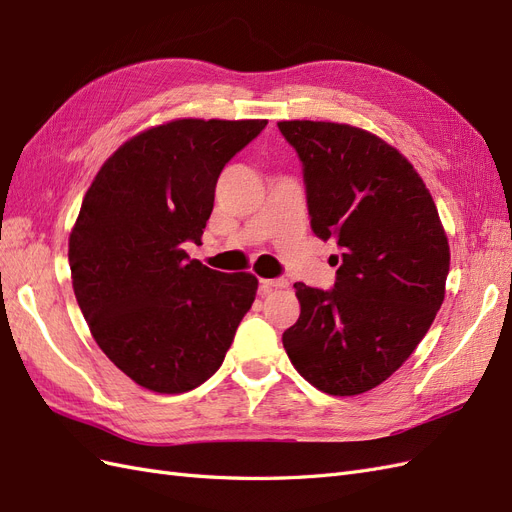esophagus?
<instances>
[{"instance_id": "obj_1", "label": "esophagus", "mask_w": 512, "mask_h": 512, "mask_svg": "<svg viewBox=\"0 0 512 512\" xmlns=\"http://www.w3.org/2000/svg\"><path fill=\"white\" fill-rule=\"evenodd\" d=\"M287 285H289L287 279H264V281L259 283V291H261V294H270V291L283 289V287H287Z\"/></svg>"}]
</instances>
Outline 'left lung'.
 Instances as JSON below:
<instances>
[{"instance_id": "8db88e82", "label": "left lung", "mask_w": 512, "mask_h": 512, "mask_svg": "<svg viewBox=\"0 0 512 512\" xmlns=\"http://www.w3.org/2000/svg\"><path fill=\"white\" fill-rule=\"evenodd\" d=\"M302 163L311 229L337 240L332 289L296 283L300 317L283 332L296 371L334 397L388 379L444 302L450 251L431 193L407 158L362 128L279 122Z\"/></svg>"}]
</instances>
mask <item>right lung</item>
<instances>
[{
    "instance_id": "add662e5",
    "label": "right lung",
    "mask_w": 512,
    "mask_h": 512,
    "mask_svg": "<svg viewBox=\"0 0 512 512\" xmlns=\"http://www.w3.org/2000/svg\"><path fill=\"white\" fill-rule=\"evenodd\" d=\"M266 120H175L100 167L70 233L79 309L107 358L139 386L180 394L221 367L257 294L184 251L201 242L218 175Z\"/></svg>"
}]
</instances>
